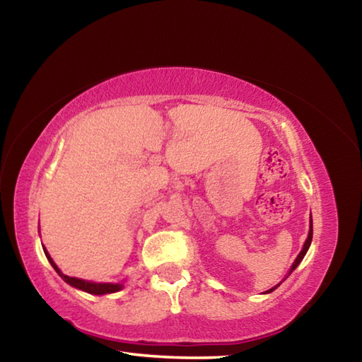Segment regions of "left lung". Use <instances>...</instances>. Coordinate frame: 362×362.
<instances>
[{"label": "left lung", "instance_id": "8db88e82", "mask_svg": "<svg viewBox=\"0 0 362 362\" xmlns=\"http://www.w3.org/2000/svg\"><path fill=\"white\" fill-rule=\"evenodd\" d=\"M311 240H313V220H310V231H308V238H306V241H305V244H303V249L300 250V254L297 255V259H296V262L292 263V267H291V269H289V274L293 272V269H296L297 267H298V263L303 260V257H305V254H306V250L310 249V244H311ZM289 274H287V276H289ZM286 276V278H287ZM281 284V283H279ZM278 284V286H279ZM278 286H274V287H272V289L269 291H267V293H269V292H273L274 289H276Z\"/></svg>", "mask_w": 362, "mask_h": 362}]
</instances>
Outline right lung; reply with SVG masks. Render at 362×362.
<instances>
[{"instance_id": "1", "label": "right lung", "mask_w": 362, "mask_h": 362, "mask_svg": "<svg viewBox=\"0 0 362 362\" xmlns=\"http://www.w3.org/2000/svg\"><path fill=\"white\" fill-rule=\"evenodd\" d=\"M45 249V254L47 257L49 263H51L52 268L56 269L57 274L60 278H62L66 284H70L73 287H76V289L79 291H84L88 293H94V296H105V293H113V292H118L122 289V283H90V281H84V279H78V278H71V276H66V274H64L62 272H60L59 267L54 263V260L51 259V255H49V252Z\"/></svg>"}]
</instances>
